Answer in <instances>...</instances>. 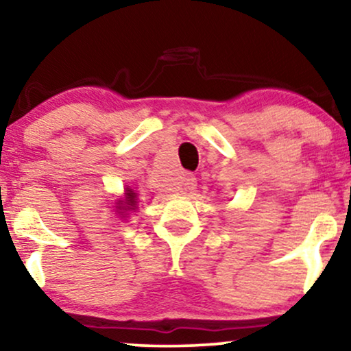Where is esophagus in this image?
<instances>
[{
	"label": "esophagus",
	"instance_id": "1",
	"mask_svg": "<svg viewBox=\"0 0 351 351\" xmlns=\"http://www.w3.org/2000/svg\"><path fill=\"white\" fill-rule=\"evenodd\" d=\"M183 184L186 189H194L196 188V176L191 175V173H186L183 176Z\"/></svg>",
	"mask_w": 351,
	"mask_h": 351
}]
</instances>
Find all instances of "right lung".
<instances>
[{"instance_id":"right-lung-1","label":"right lung","mask_w":351,"mask_h":351,"mask_svg":"<svg viewBox=\"0 0 351 351\" xmlns=\"http://www.w3.org/2000/svg\"><path fill=\"white\" fill-rule=\"evenodd\" d=\"M126 196H128V201H130V206H132V204H134V196H132L131 191L130 193H126Z\"/></svg>"}]
</instances>
